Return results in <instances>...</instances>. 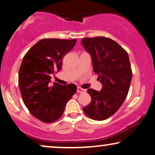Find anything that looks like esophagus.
<instances>
[{"label":"esophagus","instance_id":"obj_1","mask_svg":"<svg viewBox=\"0 0 155 155\" xmlns=\"http://www.w3.org/2000/svg\"><path fill=\"white\" fill-rule=\"evenodd\" d=\"M77 92H79V93H83V92H86V90H84V89L80 87H77Z\"/></svg>","mask_w":155,"mask_h":155}]
</instances>
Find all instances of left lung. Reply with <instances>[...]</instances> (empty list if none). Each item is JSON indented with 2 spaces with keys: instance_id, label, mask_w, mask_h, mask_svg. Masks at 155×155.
<instances>
[{
  "instance_id": "1",
  "label": "left lung",
  "mask_w": 155,
  "mask_h": 155,
  "mask_svg": "<svg viewBox=\"0 0 155 155\" xmlns=\"http://www.w3.org/2000/svg\"><path fill=\"white\" fill-rule=\"evenodd\" d=\"M81 44L91 54L93 71L103 84L100 92L88 89L91 102L83 111L94 120H106L118 111L128 93L133 74L128 54L106 37L82 38Z\"/></svg>"
}]
</instances>
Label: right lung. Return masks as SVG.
<instances>
[{"instance_id":"1","label":"right lung","mask_w":155,"mask_h":155,"mask_svg":"<svg viewBox=\"0 0 155 155\" xmlns=\"http://www.w3.org/2000/svg\"><path fill=\"white\" fill-rule=\"evenodd\" d=\"M76 43L75 38L41 39L22 59L18 80L23 102L33 117L45 123L59 120L77 90L74 84L49 85L50 74L61 69L63 58Z\"/></svg>"}]
</instances>
